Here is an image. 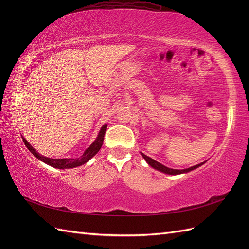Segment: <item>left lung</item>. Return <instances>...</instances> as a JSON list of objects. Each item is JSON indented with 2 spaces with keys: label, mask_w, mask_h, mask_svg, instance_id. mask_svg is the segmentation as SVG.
<instances>
[{
  "label": "left lung",
  "mask_w": 249,
  "mask_h": 249,
  "mask_svg": "<svg viewBox=\"0 0 249 249\" xmlns=\"http://www.w3.org/2000/svg\"><path fill=\"white\" fill-rule=\"evenodd\" d=\"M141 156H142L143 158H144V160L146 161V163L149 165V166H152L154 169H156V170H158V171H161V172H163V173H166V175H173V176L180 175V173H187V172H189V171H191V170L196 169V168H198L199 166H201L202 164H205V163L207 162V161H205V162L199 163V164H197V165H194V166H191V167L186 168V169H172V168L164 166L163 164H161V163H159V162H157L156 160L152 159V158L147 157L146 155H144L143 153H141Z\"/></svg>",
  "instance_id": "left-lung-1"
}]
</instances>
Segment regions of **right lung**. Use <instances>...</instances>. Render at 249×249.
<instances>
[{"mask_svg": "<svg viewBox=\"0 0 249 249\" xmlns=\"http://www.w3.org/2000/svg\"><path fill=\"white\" fill-rule=\"evenodd\" d=\"M106 129H107V124H104L101 130L99 135H97L96 139L90 144V146H88V148L85 150L84 154H83L81 157L79 158H64V159H52V158H48L44 157L42 155H40L39 153H37L35 148L30 144V143L24 138H22V141H24L25 145L27 146V148L31 152L37 159L42 161L43 163H46L50 166L54 167V168H58V169H69V168H74L81 166V165H84L85 163H87L92 157H94L99 150L101 149L102 145H103V141H104V136L105 133H106Z\"/></svg>", "mask_w": 249, "mask_h": 249, "instance_id": "right-lung-1", "label": "right lung"}]
</instances>
